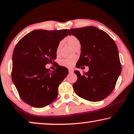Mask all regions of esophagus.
<instances>
[{
    "instance_id": "1",
    "label": "esophagus",
    "mask_w": 134,
    "mask_h": 134,
    "mask_svg": "<svg viewBox=\"0 0 134 134\" xmlns=\"http://www.w3.org/2000/svg\"><path fill=\"white\" fill-rule=\"evenodd\" d=\"M68 71L69 73H74V70L72 69H69Z\"/></svg>"
}]
</instances>
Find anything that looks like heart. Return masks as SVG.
Returning <instances> with one entry per match:
<instances>
[{"label": "heart", "instance_id": "b5f03b06", "mask_svg": "<svg viewBox=\"0 0 134 134\" xmlns=\"http://www.w3.org/2000/svg\"><path fill=\"white\" fill-rule=\"evenodd\" d=\"M66 41L69 44V46H71L72 48H74L77 44H80V41H79L78 38L74 36H70L68 37L66 39ZM62 42H60L58 44V46L57 48V53L59 54L60 49L62 47ZM75 62V59L74 58H66V59H63L60 60V64L62 66H63L67 67V68H71L74 65V63Z\"/></svg>", "mask_w": 134, "mask_h": 134}]
</instances>
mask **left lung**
<instances>
[{
  "label": "left lung",
  "mask_w": 134,
  "mask_h": 134,
  "mask_svg": "<svg viewBox=\"0 0 134 134\" xmlns=\"http://www.w3.org/2000/svg\"><path fill=\"white\" fill-rule=\"evenodd\" d=\"M70 30L81 44L76 67L89 66L88 72L83 75L74 71L77 76V81L73 84L75 94L91 102L103 100L114 90L121 72L117 45L109 35L97 27Z\"/></svg>",
  "instance_id": "1"
}]
</instances>
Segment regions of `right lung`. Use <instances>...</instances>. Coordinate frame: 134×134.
Listing matches in <instances>:
<instances>
[{
    "label": "right lung",
    "instance_id": "obj_1",
    "mask_svg": "<svg viewBox=\"0 0 134 134\" xmlns=\"http://www.w3.org/2000/svg\"><path fill=\"white\" fill-rule=\"evenodd\" d=\"M69 30H34L19 40L13 54L12 80L24 102L34 108H43L57 97L58 87L68 74L59 65L55 71L45 65L54 63L60 41Z\"/></svg>",
    "mask_w": 134,
    "mask_h": 134
}]
</instances>
